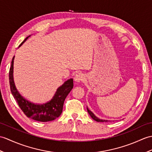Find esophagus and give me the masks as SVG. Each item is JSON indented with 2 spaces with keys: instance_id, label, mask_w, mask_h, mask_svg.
I'll use <instances>...</instances> for the list:
<instances>
[{
  "instance_id": "1",
  "label": "esophagus",
  "mask_w": 152,
  "mask_h": 152,
  "mask_svg": "<svg viewBox=\"0 0 152 152\" xmlns=\"http://www.w3.org/2000/svg\"><path fill=\"white\" fill-rule=\"evenodd\" d=\"M85 80V77H84V75H83L82 73H77L76 76H75V82H82V81H83Z\"/></svg>"
}]
</instances>
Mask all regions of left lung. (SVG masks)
Segmentation results:
<instances>
[{
    "instance_id": "obj_1",
    "label": "left lung",
    "mask_w": 152,
    "mask_h": 152,
    "mask_svg": "<svg viewBox=\"0 0 152 152\" xmlns=\"http://www.w3.org/2000/svg\"><path fill=\"white\" fill-rule=\"evenodd\" d=\"M87 110L88 113H89V114L90 115V116H91V118H92L93 120H94L95 121H96V122H107V121H105V120H102V119L97 118L96 116L93 113V112H91L89 110V109H88V107H87Z\"/></svg>"
}]
</instances>
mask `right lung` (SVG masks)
Here are the masks:
<instances>
[{"label": "right lung", "mask_w": 152, "mask_h": 152, "mask_svg": "<svg viewBox=\"0 0 152 152\" xmlns=\"http://www.w3.org/2000/svg\"><path fill=\"white\" fill-rule=\"evenodd\" d=\"M28 39L24 40L23 43ZM21 43V44H22ZM20 44V45H21ZM13 59H12L11 66L9 72L10 86L12 94L17 101L19 107L23 111L27 117L36 121L48 122L54 121L61 115L63 111V104L66 97L73 88V79L70 78L60 86L52 99L43 104H35L24 99L17 91L14 84L13 72Z\"/></svg>", "instance_id": "add662e5"}]
</instances>
